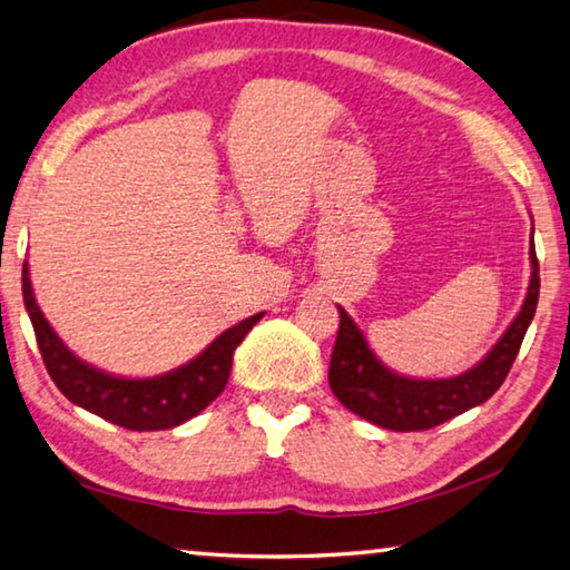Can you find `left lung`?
I'll return each instance as SVG.
<instances>
[{
    "instance_id": "obj_1",
    "label": "left lung",
    "mask_w": 570,
    "mask_h": 570,
    "mask_svg": "<svg viewBox=\"0 0 570 570\" xmlns=\"http://www.w3.org/2000/svg\"><path fill=\"white\" fill-rule=\"evenodd\" d=\"M530 266H533V274H530L525 302L513 324L485 360L450 380H412L394 374L377 360L360 326L340 306V332H336L330 362V387L336 400L346 410L384 430L414 432L438 428L493 397L515 362L538 306L540 276L533 240H530Z\"/></svg>"
}]
</instances>
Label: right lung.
Listing matches in <instances>:
<instances>
[{"label": "right lung", "instance_id": "add662e5", "mask_svg": "<svg viewBox=\"0 0 570 570\" xmlns=\"http://www.w3.org/2000/svg\"><path fill=\"white\" fill-rule=\"evenodd\" d=\"M22 296L35 326L37 346H40L45 366L57 390L77 407L135 432L178 428V424L196 417L200 410H206L226 387L236 346L264 316V312L254 314L230 326L216 336L196 360L178 366V370L160 374V377L128 380L95 370L92 364L82 362L80 356L67 350L35 302L27 262L22 266Z\"/></svg>", "mask_w": 570, "mask_h": 570}]
</instances>
